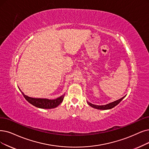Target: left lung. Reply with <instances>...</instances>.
Masks as SVG:
<instances>
[{"mask_svg":"<svg viewBox=\"0 0 149 149\" xmlns=\"http://www.w3.org/2000/svg\"><path fill=\"white\" fill-rule=\"evenodd\" d=\"M122 97V98L118 100H116L115 101V102H113L112 103H110L109 104H107L106 105H102V106H98V105H95V104H93L91 103H89L87 102V103L90 105L91 107H92V108H95V109H101V110H106V109H112L114 108V107H115L116 106H117L118 103H119L124 98V97Z\"/></svg>","mask_w":149,"mask_h":149,"instance_id":"left-lung-1","label":"left lung"}]
</instances>
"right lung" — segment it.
I'll list each match as a JSON object with an SVG mask.
<instances>
[{
  "label": "right lung",
  "instance_id": "1",
  "mask_svg": "<svg viewBox=\"0 0 149 149\" xmlns=\"http://www.w3.org/2000/svg\"><path fill=\"white\" fill-rule=\"evenodd\" d=\"M20 91L23 95L24 97L25 98V99L29 103L32 104L35 107H37V108L41 109H52L56 108V107H57L63 102L65 95V94H63L61 97L54 100H49L46 98H35L29 97L27 96V95H24V93L21 90Z\"/></svg>",
  "mask_w": 149,
  "mask_h": 149
}]
</instances>
